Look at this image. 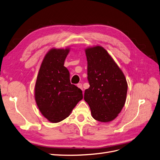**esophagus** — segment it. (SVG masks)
Here are the masks:
<instances>
[{
  "label": "esophagus",
  "instance_id": "1",
  "mask_svg": "<svg viewBox=\"0 0 160 160\" xmlns=\"http://www.w3.org/2000/svg\"><path fill=\"white\" fill-rule=\"evenodd\" d=\"M78 87V88H79V89H81L82 91V84L81 83H79L78 84V85H77Z\"/></svg>",
  "mask_w": 160,
  "mask_h": 160
}]
</instances>
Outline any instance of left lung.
<instances>
[{
  "instance_id": "8db88e82",
  "label": "left lung",
  "mask_w": 160,
  "mask_h": 160,
  "mask_svg": "<svg viewBox=\"0 0 160 160\" xmlns=\"http://www.w3.org/2000/svg\"><path fill=\"white\" fill-rule=\"evenodd\" d=\"M90 87L84 99L92 118L102 122H111L124 106L128 83L122 71L108 52L101 46L85 49Z\"/></svg>"
}]
</instances>
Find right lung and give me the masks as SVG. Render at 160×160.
I'll use <instances>...</instances> for the list:
<instances>
[{"label":"right lung","mask_w":160,"mask_h":160,"mask_svg":"<svg viewBox=\"0 0 160 160\" xmlns=\"http://www.w3.org/2000/svg\"><path fill=\"white\" fill-rule=\"evenodd\" d=\"M70 48H53L46 53L36 81L34 98L38 109L48 121L59 122L68 117L82 98V91L71 84L64 62Z\"/></svg>","instance_id":"1"}]
</instances>
